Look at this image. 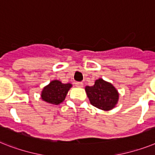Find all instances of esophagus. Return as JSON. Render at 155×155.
Returning <instances> with one entry per match:
<instances>
[{
    "instance_id": "34e87169",
    "label": "esophagus",
    "mask_w": 155,
    "mask_h": 155,
    "mask_svg": "<svg viewBox=\"0 0 155 155\" xmlns=\"http://www.w3.org/2000/svg\"><path fill=\"white\" fill-rule=\"evenodd\" d=\"M75 84L77 87H82L84 86V84L82 82H75Z\"/></svg>"
}]
</instances>
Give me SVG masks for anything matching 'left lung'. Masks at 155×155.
Masks as SVG:
<instances>
[{
    "mask_svg": "<svg viewBox=\"0 0 155 155\" xmlns=\"http://www.w3.org/2000/svg\"><path fill=\"white\" fill-rule=\"evenodd\" d=\"M91 104L104 110L114 108L119 100V93L112 84L99 79L93 86L85 87Z\"/></svg>",
    "mask_w": 155,
    "mask_h": 155,
    "instance_id": "1",
    "label": "left lung"
}]
</instances>
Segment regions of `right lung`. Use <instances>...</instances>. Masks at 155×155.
Segmentation results:
<instances>
[{"instance_id":"add662e5","label":"right lung","mask_w":155,"mask_h":155,"mask_svg":"<svg viewBox=\"0 0 155 155\" xmlns=\"http://www.w3.org/2000/svg\"><path fill=\"white\" fill-rule=\"evenodd\" d=\"M71 87V84H62L59 80H53L44 87L41 93V99L48 104L59 105L64 100Z\"/></svg>"}]
</instances>
